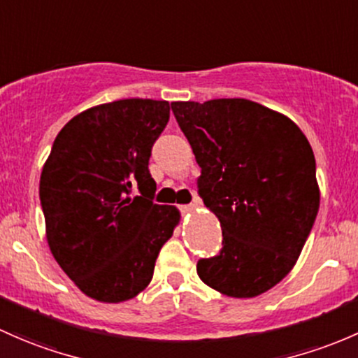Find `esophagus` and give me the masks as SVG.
<instances>
[{"label":"esophagus","mask_w":358,"mask_h":358,"mask_svg":"<svg viewBox=\"0 0 358 358\" xmlns=\"http://www.w3.org/2000/svg\"><path fill=\"white\" fill-rule=\"evenodd\" d=\"M198 203H200V198L193 196V201H191L189 205H180V210H184V212H187V210H193L194 206H196Z\"/></svg>","instance_id":"34e87169"}]
</instances>
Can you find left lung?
<instances>
[{"instance_id": "obj_1", "label": "left lung", "mask_w": 358, "mask_h": 358, "mask_svg": "<svg viewBox=\"0 0 358 358\" xmlns=\"http://www.w3.org/2000/svg\"><path fill=\"white\" fill-rule=\"evenodd\" d=\"M171 106L201 169L198 194L222 227V248L198 260V275L227 296L265 293L293 268L319 212L307 138L250 99Z\"/></svg>"}]
</instances>
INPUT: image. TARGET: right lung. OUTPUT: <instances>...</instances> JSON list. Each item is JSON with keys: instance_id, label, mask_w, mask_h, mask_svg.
<instances>
[{"instance_id": "add662e5", "label": "right lung", "mask_w": 358, "mask_h": 358, "mask_svg": "<svg viewBox=\"0 0 358 358\" xmlns=\"http://www.w3.org/2000/svg\"><path fill=\"white\" fill-rule=\"evenodd\" d=\"M169 117L171 105L158 99L93 106L58 132L43 167L48 245L77 288L98 301L119 303L145 289L179 222L176 206L153 201L148 169Z\"/></svg>"}]
</instances>
